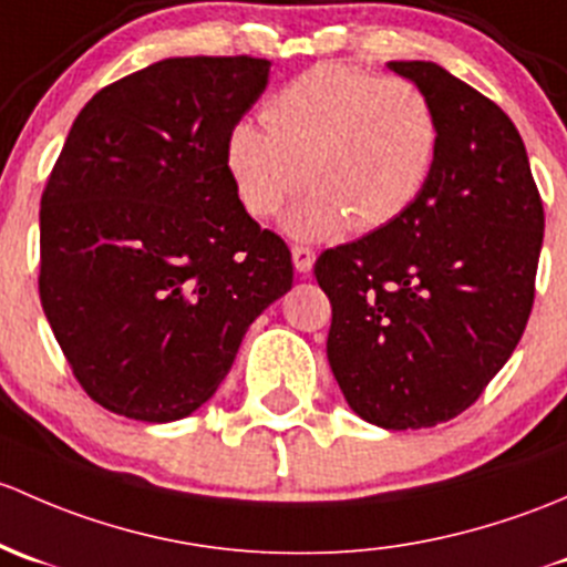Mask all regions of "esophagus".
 <instances>
[{"mask_svg": "<svg viewBox=\"0 0 567 567\" xmlns=\"http://www.w3.org/2000/svg\"><path fill=\"white\" fill-rule=\"evenodd\" d=\"M313 259H317L313 248H308V245H291V261H295L297 272H311Z\"/></svg>", "mask_w": 567, "mask_h": 567, "instance_id": "34e87169", "label": "esophagus"}]
</instances>
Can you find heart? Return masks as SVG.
<instances>
[{
    "label": "heart",
    "mask_w": 567,
    "mask_h": 567,
    "mask_svg": "<svg viewBox=\"0 0 567 567\" xmlns=\"http://www.w3.org/2000/svg\"><path fill=\"white\" fill-rule=\"evenodd\" d=\"M226 138V172L245 213L267 220L308 190L286 218L289 235L330 240L399 218L423 190L436 153L434 103L404 75L324 62L278 90Z\"/></svg>",
    "instance_id": "1"
}]
</instances>
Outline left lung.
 <instances>
[{
    "mask_svg": "<svg viewBox=\"0 0 567 567\" xmlns=\"http://www.w3.org/2000/svg\"><path fill=\"white\" fill-rule=\"evenodd\" d=\"M434 103L440 153L382 229L327 248V360L343 399L382 429L470 410L516 349L535 300L544 202L511 116L434 62H388Z\"/></svg>",
    "mask_w": 567,
    "mask_h": 567,
    "instance_id": "1",
    "label": "left lung"
}]
</instances>
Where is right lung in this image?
<instances>
[{"label":"right lung","mask_w":567,"mask_h":567,"mask_svg":"<svg viewBox=\"0 0 567 567\" xmlns=\"http://www.w3.org/2000/svg\"><path fill=\"white\" fill-rule=\"evenodd\" d=\"M267 73L256 56H174L103 86L70 127L40 198V302L109 412L198 410L291 289L289 248L226 172V138Z\"/></svg>","instance_id":"add662e5"}]
</instances>
